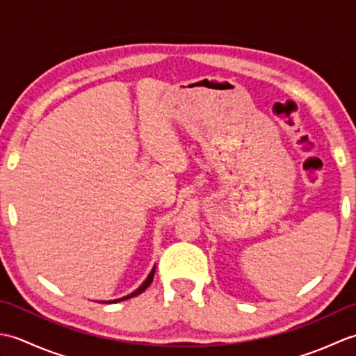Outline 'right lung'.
Returning a JSON list of instances; mask_svg holds the SVG:
<instances>
[{"instance_id":"obj_1","label":"right lung","mask_w":356,"mask_h":356,"mask_svg":"<svg viewBox=\"0 0 356 356\" xmlns=\"http://www.w3.org/2000/svg\"><path fill=\"white\" fill-rule=\"evenodd\" d=\"M154 272H156V268H153V270L149 272V275L147 277V280L145 282H143L142 284H140V287L139 289H136L134 292H131L130 295H127V297H122V298H119V300H113V301H105V303H118V301H124V300H128V298H133V297H136V295H139V293H142L143 291L147 289V287L151 284V282H153V277H154Z\"/></svg>"}]
</instances>
